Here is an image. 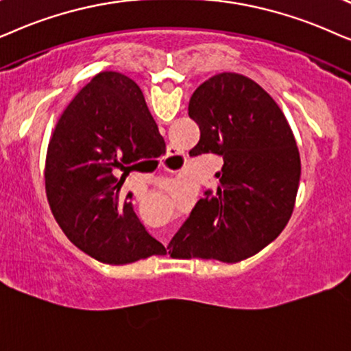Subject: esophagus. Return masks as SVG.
I'll list each match as a JSON object with an SVG mask.
<instances>
[{
  "instance_id": "1",
  "label": "esophagus",
  "mask_w": 351,
  "mask_h": 351,
  "mask_svg": "<svg viewBox=\"0 0 351 351\" xmlns=\"http://www.w3.org/2000/svg\"><path fill=\"white\" fill-rule=\"evenodd\" d=\"M168 154H170V156H173V154H175V152H173V149H170V151H168Z\"/></svg>"
}]
</instances>
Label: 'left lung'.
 Masks as SVG:
<instances>
[{
	"label": "left lung",
	"instance_id": "left-lung-1",
	"mask_svg": "<svg viewBox=\"0 0 351 351\" xmlns=\"http://www.w3.org/2000/svg\"><path fill=\"white\" fill-rule=\"evenodd\" d=\"M200 139L191 156L218 154L215 193H205L170 242L171 256L236 263L271 244L291 219L302 165L282 110L258 83L223 72L189 99Z\"/></svg>",
	"mask_w": 351,
	"mask_h": 351
}]
</instances>
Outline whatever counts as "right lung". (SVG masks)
I'll list each match as a JSON object with an SVG mask.
<instances>
[{
    "label": "right lung",
    "instance_id": "right-lung-1",
    "mask_svg": "<svg viewBox=\"0 0 351 351\" xmlns=\"http://www.w3.org/2000/svg\"><path fill=\"white\" fill-rule=\"evenodd\" d=\"M165 141L136 83L101 72L70 101L51 134L45 184L51 212L75 247L107 265L163 255L123 188L136 162Z\"/></svg>",
    "mask_w": 351,
    "mask_h": 351
}]
</instances>
